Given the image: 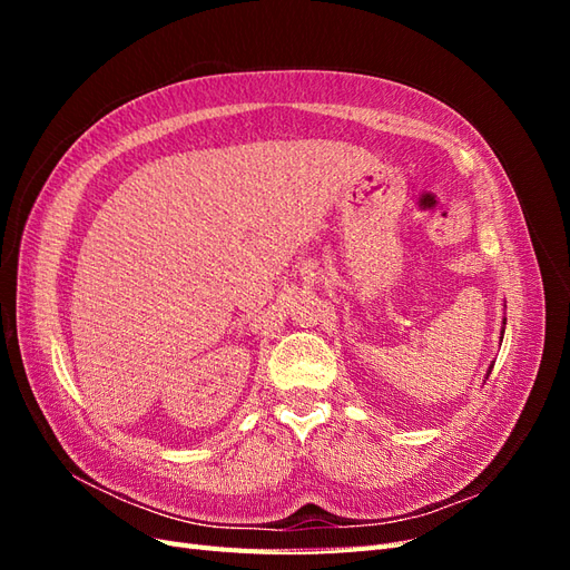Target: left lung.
I'll use <instances>...</instances> for the list:
<instances>
[{
  "instance_id": "obj_1",
  "label": "left lung",
  "mask_w": 570,
  "mask_h": 570,
  "mask_svg": "<svg viewBox=\"0 0 570 570\" xmlns=\"http://www.w3.org/2000/svg\"><path fill=\"white\" fill-rule=\"evenodd\" d=\"M504 325H507V318H504Z\"/></svg>"
}]
</instances>
